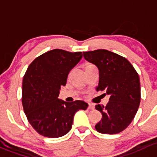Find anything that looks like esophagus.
Instances as JSON below:
<instances>
[{"mask_svg": "<svg viewBox=\"0 0 157 157\" xmlns=\"http://www.w3.org/2000/svg\"><path fill=\"white\" fill-rule=\"evenodd\" d=\"M88 109H94V105L91 104V103H88Z\"/></svg>", "mask_w": 157, "mask_h": 157, "instance_id": "1", "label": "esophagus"}]
</instances>
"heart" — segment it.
I'll list each match as a JSON object with an SVG mask.
<instances>
[{"mask_svg":"<svg viewBox=\"0 0 157 157\" xmlns=\"http://www.w3.org/2000/svg\"><path fill=\"white\" fill-rule=\"evenodd\" d=\"M88 66H90V65H88Z\"/></svg>","mask_w":157,"mask_h":157,"instance_id":"heart-1","label":"heart"}]
</instances>
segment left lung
<instances>
[{"instance_id":"8db88e82","label":"left lung","mask_w":157,"mask_h":157,"mask_svg":"<svg viewBox=\"0 0 157 157\" xmlns=\"http://www.w3.org/2000/svg\"><path fill=\"white\" fill-rule=\"evenodd\" d=\"M87 61L98 67V90L110 95L106 106L98 104L96 109L102 119L95 128L102 134L113 135L125 130L137 113L140 102L138 74L126 58L107 50L83 52Z\"/></svg>"}]
</instances>
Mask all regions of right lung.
Listing matches in <instances>:
<instances>
[{
  "label": "right lung",
  "instance_id": "right-lung-1",
  "mask_svg": "<svg viewBox=\"0 0 157 157\" xmlns=\"http://www.w3.org/2000/svg\"><path fill=\"white\" fill-rule=\"evenodd\" d=\"M82 56V52L54 49L29 66L22 81V102L29 122L40 135L51 138L67 135L75 113L88 107L85 101L68 103L58 98L60 86H65L69 72Z\"/></svg>",
  "mask_w": 157,
  "mask_h": 157
}]
</instances>
